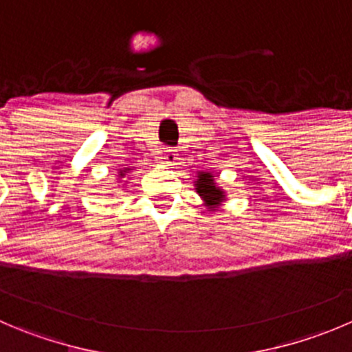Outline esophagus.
Returning <instances> with one entry per match:
<instances>
[{
    "mask_svg": "<svg viewBox=\"0 0 352 352\" xmlns=\"http://www.w3.org/2000/svg\"><path fill=\"white\" fill-rule=\"evenodd\" d=\"M178 160V153L174 148H167L166 153H164V162L169 164V166H174V162Z\"/></svg>",
    "mask_w": 352,
    "mask_h": 352,
    "instance_id": "1",
    "label": "esophagus"
}]
</instances>
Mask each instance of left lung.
<instances>
[{"mask_svg": "<svg viewBox=\"0 0 352 352\" xmlns=\"http://www.w3.org/2000/svg\"><path fill=\"white\" fill-rule=\"evenodd\" d=\"M197 190H199L200 195L204 197L209 206H217L219 200L223 199V193L219 192V188H216L214 185V178L209 173H200L199 179H197Z\"/></svg>", "mask_w": 352, "mask_h": 352, "instance_id": "left-lung-1", "label": "left lung"}]
</instances>
